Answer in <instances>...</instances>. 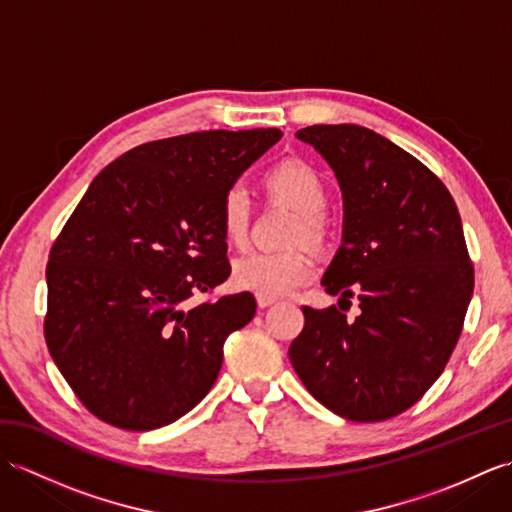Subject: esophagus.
<instances>
[{"instance_id":"obj_1","label":"esophagus","mask_w":512,"mask_h":512,"mask_svg":"<svg viewBox=\"0 0 512 512\" xmlns=\"http://www.w3.org/2000/svg\"><path fill=\"white\" fill-rule=\"evenodd\" d=\"M273 303H277V299H275V297L257 295V306H259V308H268V306H273Z\"/></svg>"}]
</instances>
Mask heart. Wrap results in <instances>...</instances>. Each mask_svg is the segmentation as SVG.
I'll return each mask as SVG.
<instances>
[{"label":"heart","instance_id":"1","mask_svg":"<svg viewBox=\"0 0 512 512\" xmlns=\"http://www.w3.org/2000/svg\"><path fill=\"white\" fill-rule=\"evenodd\" d=\"M266 187L301 215L297 239L323 235V211L328 206V187L321 173L308 162L284 160L266 173ZM220 228L231 244H244L250 226V195L242 182H233L220 200ZM312 259L303 250H248L233 264V281L257 295L281 297L312 277Z\"/></svg>","mask_w":512,"mask_h":512}]
</instances>
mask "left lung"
<instances>
[{
    "label": "left lung",
    "instance_id": "1",
    "mask_svg": "<svg viewBox=\"0 0 512 512\" xmlns=\"http://www.w3.org/2000/svg\"><path fill=\"white\" fill-rule=\"evenodd\" d=\"M297 138L343 191V244L321 284L359 299L303 306L290 363L321 405L354 422L407 411L444 372L473 297V264L449 189L418 158L361 125H312Z\"/></svg>",
    "mask_w": 512,
    "mask_h": 512
}]
</instances>
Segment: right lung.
<instances>
[{
	"instance_id": "right-lung-1",
	"label": "right lung",
	"mask_w": 512,
	"mask_h": 512,
	"mask_svg": "<svg viewBox=\"0 0 512 512\" xmlns=\"http://www.w3.org/2000/svg\"><path fill=\"white\" fill-rule=\"evenodd\" d=\"M279 129L195 132L110 162L48 259L43 332L85 409L127 431L182 418L209 394L226 336L255 317L250 292L191 306L231 275L222 193Z\"/></svg>"
}]
</instances>
